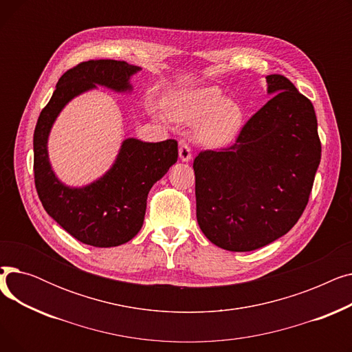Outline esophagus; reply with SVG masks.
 Wrapping results in <instances>:
<instances>
[{
    "label": "esophagus",
    "instance_id": "34e87169",
    "mask_svg": "<svg viewBox=\"0 0 352 352\" xmlns=\"http://www.w3.org/2000/svg\"><path fill=\"white\" fill-rule=\"evenodd\" d=\"M178 153H179V158L181 161L184 162H188L191 158H192V154H191V148L187 142H179V148H178Z\"/></svg>",
    "mask_w": 352,
    "mask_h": 352
}]
</instances>
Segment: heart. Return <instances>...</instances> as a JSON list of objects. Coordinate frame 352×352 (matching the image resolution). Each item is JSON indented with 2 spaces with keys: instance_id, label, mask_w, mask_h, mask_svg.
<instances>
[{
  "instance_id": "obj_1",
  "label": "heart",
  "mask_w": 352,
  "mask_h": 352,
  "mask_svg": "<svg viewBox=\"0 0 352 352\" xmlns=\"http://www.w3.org/2000/svg\"><path fill=\"white\" fill-rule=\"evenodd\" d=\"M170 118L182 124H195V138L208 146L226 145L239 133L244 109L235 100L224 98L218 87H201L174 92L165 98Z\"/></svg>"
}]
</instances>
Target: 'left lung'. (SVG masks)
<instances>
[{
  "instance_id": "left-lung-1",
  "label": "left lung",
  "mask_w": 352,
  "mask_h": 352,
  "mask_svg": "<svg viewBox=\"0 0 352 352\" xmlns=\"http://www.w3.org/2000/svg\"><path fill=\"white\" fill-rule=\"evenodd\" d=\"M275 94L234 144L194 160L197 221L212 244L254 251L285 235L302 215L321 161L312 102L280 74Z\"/></svg>"
}]
</instances>
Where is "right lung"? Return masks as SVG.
<instances>
[{"mask_svg": "<svg viewBox=\"0 0 352 352\" xmlns=\"http://www.w3.org/2000/svg\"><path fill=\"white\" fill-rule=\"evenodd\" d=\"M140 67L116 60L84 61L58 80L34 131V179L44 210L74 238L92 247H117L133 239L142 227L146 197L154 184L177 162L175 140L144 142L126 138L113 166L97 181L71 188L55 177L47 141L61 109L81 92L104 85L131 91L129 78Z\"/></svg>", "mask_w": 352, "mask_h": 352, "instance_id": "obj_1", "label": "right lung"}]
</instances>
